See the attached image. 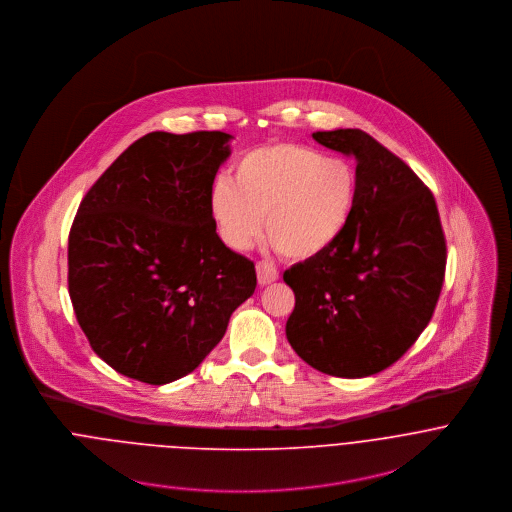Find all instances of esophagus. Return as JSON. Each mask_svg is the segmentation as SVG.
<instances>
[{"instance_id": "esophagus-1", "label": "esophagus", "mask_w": 512, "mask_h": 512, "mask_svg": "<svg viewBox=\"0 0 512 512\" xmlns=\"http://www.w3.org/2000/svg\"><path fill=\"white\" fill-rule=\"evenodd\" d=\"M256 274H258V284L268 286L278 280V270L270 262H258L256 264Z\"/></svg>"}]
</instances>
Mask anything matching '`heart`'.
<instances>
[{"mask_svg": "<svg viewBox=\"0 0 512 512\" xmlns=\"http://www.w3.org/2000/svg\"><path fill=\"white\" fill-rule=\"evenodd\" d=\"M357 203V175L343 159L299 144L248 151L234 181L220 177L209 207L222 242L246 250L264 230L290 260L327 252L347 228Z\"/></svg>", "mask_w": 512, "mask_h": 512, "instance_id": "1", "label": "heart"}]
</instances>
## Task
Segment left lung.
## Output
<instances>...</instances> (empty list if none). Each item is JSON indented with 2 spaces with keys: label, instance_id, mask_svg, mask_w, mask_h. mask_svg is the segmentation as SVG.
<instances>
[{
  "label": "left lung",
  "instance_id": "8db88e82",
  "mask_svg": "<svg viewBox=\"0 0 512 512\" xmlns=\"http://www.w3.org/2000/svg\"><path fill=\"white\" fill-rule=\"evenodd\" d=\"M357 159V203L337 242L293 264L286 323L293 351L313 368L363 378L394 365L428 327L445 276V236L432 191L363 130L315 132Z\"/></svg>",
  "mask_w": 512,
  "mask_h": 512
}]
</instances>
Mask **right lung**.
Instances as JSON below:
<instances>
[{
    "label": "right lung",
    "instance_id": "right-lung-1",
    "mask_svg": "<svg viewBox=\"0 0 512 512\" xmlns=\"http://www.w3.org/2000/svg\"><path fill=\"white\" fill-rule=\"evenodd\" d=\"M230 134L151 132L84 195L69 234V293L92 351L147 384L203 363L256 290L254 262L224 246L211 191Z\"/></svg>",
    "mask_w": 512,
    "mask_h": 512
}]
</instances>
